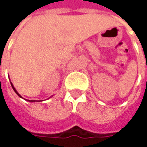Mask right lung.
Masks as SVG:
<instances>
[{
    "instance_id": "add662e5",
    "label": "right lung",
    "mask_w": 147,
    "mask_h": 147,
    "mask_svg": "<svg viewBox=\"0 0 147 147\" xmlns=\"http://www.w3.org/2000/svg\"><path fill=\"white\" fill-rule=\"evenodd\" d=\"M10 84H11V86H12V88L14 89V91L15 92V93L17 94V95H18V96H20V98H23V97H22V96H20V94H19V92H18L16 91V89L14 88V85H13V83H12V82H10ZM28 100V101H29V102H36V101H37V100ZM37 101H38V100H37ZM39 101H42V100H39Z\"/></svg>"
}]
</instances>
